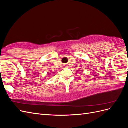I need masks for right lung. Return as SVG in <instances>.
<instances>
[{"label": "right lung", "mask_w": 128, "mask_h": 128, "mask_svg": "<svg viewBox=\"0 0 128 128\" xmlns=\"http://www.w3.org/2000/svg\"><path fill=\"white\" fill-rule=\"evenodd\" d=\"M48 74H49V73H48ZM50 74H51V73H50Z\"/></svg>", "instance_id": "right-lung-1"}]
</instances>
